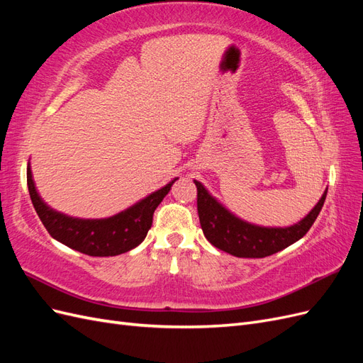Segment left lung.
<instances>
[{"mask_svg":"<svg viewBox=\"0 0 363 363\" xmlns=\"http://www.w3.org/2000/svg\"><path fill=\"white\" fill-rule=\"evenodd\" d=\"M196 186V208L206 239L213 247L236 257H267L281 251L301 239L324 206L327 189L312 211L301 221L289 227H262L244 221L208 194L204 186L194 180Z\"/></svg>","mask_w":363,"mask_h":363,"instance_id":"1","label":"left lung"}]
</instances>
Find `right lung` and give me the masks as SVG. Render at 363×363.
Instances as JSON below:
<instances>
[{"instance_id": "obj_1", "label": "right lung", "mask_w": 363, "mask_h": 363, "mask_svg": "<svg viewBox=\"0 0 363 363\" xmlns=\"http://www.w3.org/2000/svg\"><path fill=\"white\" fill-rule=\"evenodd\" d=\"M175 180L177 179L111 218L83 219L54 211L43 201L36 191L30 163L27 168L30 199L48 233L63 245L94 257L118 256L138 247L151 228L156 207L167 196Z\"/></svg>"}]
</instances>
